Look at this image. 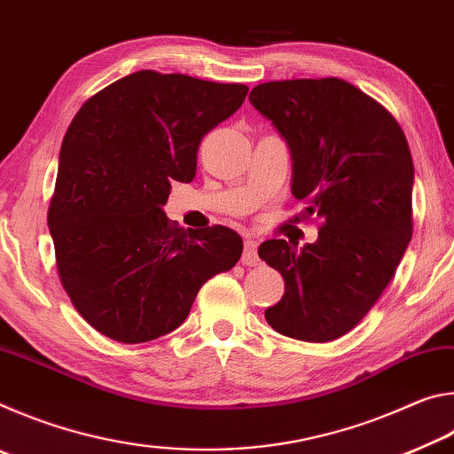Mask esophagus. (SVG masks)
Listing matches in <instances>:
<instances>
[{
	"label": "esophagus",
	"instance_id": "obj_1",
	"mask_svg": "<svg viewBox=\"0 0 454 454\" xmlns=\"http://www.w3.org/2000/svg\"><path fill=\"white\" fill-rule=\"evenodd\" d=\"M242 262L246 266H258L260 258H258V242L254 238H246L244 240V254H242Z\"/></svg>",
	"mask_w": 454,
	"mask_h": 454
}]
</instances>
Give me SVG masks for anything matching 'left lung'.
<instances>
[{
  "label": "left lung",
  "mask_w": 454,
  "mask_h": 454,
  "mask_svg": "<svg viewBox=\"0 0 454 454\" xmlns=\"http://www.w3.org/2000/svg\"><path fill=\"white\" fill-rule=\"evenodd\" d=\"M250 104L288 144L292 196L320 220L301 250L266 240L258 256L284 294L264 317L276 333L328 342L355 328L393 280L412 236L414 166L396 120L352 83H260Z\"/></svg>",
  "instance_id": "1"
}]
</instances>
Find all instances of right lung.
Returning a JSON list of instances; mask_svg holds the SVG:
<instances>
[{
	"mask_svg": "<svg viewBox=\"0 0 454 454\" xmlns=\"http://www.w3.org/2000/svg\"><path fill=\"white\" fill-rule=\"evenodd\" d=\"M248 88L142 70L75 114L59 152L48 224L59 280L88 325L136 344L178 328L198 290L242 256L226 226L182 230L164 206L196 176L202 137Z\"/></svg>",
	"mask_w": 454,
	"mask_h": 454,
	"instance_id": "add662e5",
	"label": "right lung"
}]
</instances>
